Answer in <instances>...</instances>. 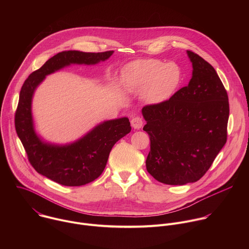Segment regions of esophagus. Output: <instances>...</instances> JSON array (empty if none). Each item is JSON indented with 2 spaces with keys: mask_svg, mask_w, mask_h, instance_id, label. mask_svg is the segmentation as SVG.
I'll list each match as a JSON object with an SVG mask.
<instances>
[{
  "mask_svg": "<svg viewBox=\"0 0 249 249\" xmlns=\"http://www.w3.org/2000/svg\"><path fill=\"white\" fill-rule=\"evenodd\" d=\"M143 124H144L143 119H142V118L139 117V116L133 117L132 120H131V125H132V127L135 128V129H140L142 126H143Z\"/></svg>",
  "mask_w": 249,
  "mask_h": 249,
  "instance_id": "obj_1",
  "label": "esophagus"
}]
</instances>
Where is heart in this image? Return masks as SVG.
I'll return each instance as SVG.
<instances>
[{
    "label": "heart",
    "instance_id": "heart-1",
    "mask_svg": "<svg viewBox=\"0 0 249 249\" xmlns=\"http://www.w3.org/2000/svg\"><path fill=\"white\" fill-rule=\"evenodd\" d=\"M180 77V70L175 64L157 59L135 61L123 72L125 88L132 92H142L151 104L167 100L178 86Z\"/></svg>",
    "mask_w": 249,
    "mask_h": 249
}]
</instances>
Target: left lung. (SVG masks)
Returning a JSON list of instances; mask_svg holds the SVG:
<instances>
[{"mask_svg":"<svg viewBox=\"0 0 249 249\" xmlns=\"http://www.w3.org/2000/svg\"><path fill=\"white\" fill-rule=\"evenodd\" d=\"M193 73L188 86L169 99L146 105L143 130L151 140L146 160L158 181L183 185L199 180L225 146L229 96L216 70L188 50Z\"/></svg>","mask_w":249,"mask_h":249,"instance_id":"1","label":"left lung"}]
</instances>
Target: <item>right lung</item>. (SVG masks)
<instances>
[{
	"instance_id": "obj_1",
	"label": "right lung",
	"mask_w": 249,
	"mask_h": 249,
	"mask_svg": "<svg viewBox=\"0 0 249 249\" xmlns=\"http://www.w3.org/2000/svg\"><path fill=\"white\" fill-rule=\"evenodd\" d=\"M113 51L98 53L63 51L24 81L15 115L16 131L27 155L28 161L38 173L65 186L88 184L103 172L110 151L117 141L131 131L127 117L105 121L85 137L68 146H54L42 142L35 134L31 116L34 89L45 76L71 64L93 65L108 59Z\"/></svg>"
}]
</instances>
